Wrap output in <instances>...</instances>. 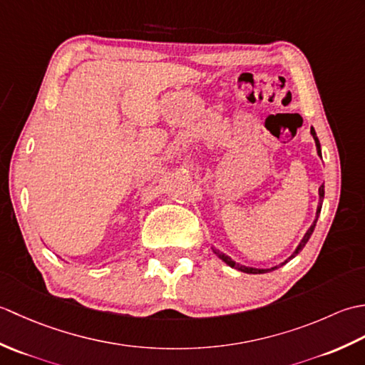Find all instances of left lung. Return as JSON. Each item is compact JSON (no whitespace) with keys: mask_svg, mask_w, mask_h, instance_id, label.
I'll return each mask as SVG.
<instances>
[{"mask_svg":"<svg viewBox=\"0 0 365 365\" xmlns=\"http://www.w3.org/2000/svg\"><path fill=\"white\" fill-rule=\"evenodd\" d=\"M311 135L314 136V141H315V145H317V153H319V157H322V147H320V141H319V138H317V133H315V130L314 128H311ZM319 196H320V202H319V207H317V215H315V220H314V222H312V226L307 229V232L304 234V237H302V240L299 242V245L297 246V250L293 251V254L290 255L289 259H287L285 262H282V263H279V265H276V267H271V268H252V267H245V265H240V263H237L235 260H232L229 255H226L224 252H221L220 250H215V247H212L213 250V252L218 255V257L224 262V263H227L229 267H232V268H235V269H238V271H243V273H247V274H263V273H269V271H273V269H276V268H279V267H282V265H285L287 262L289 260H292L294 255H297L302 247L306 246V243L309 242V238H311V235H312V232H314V229H315V224H317V220H319V215H320V212H322V204H323V197H324V185H322V187L319 188Z\"/></svg>","mask_w":365,"mask_h":365,"instance_id":"left-lung-1","label":"left lung"}]
</instances>
